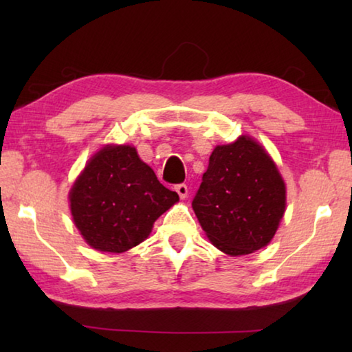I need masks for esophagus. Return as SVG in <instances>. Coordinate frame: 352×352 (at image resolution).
I'll return each instance as SVG.
<instances>
[{"instance_id": "obj_1", "label": "esophagus", "mask_w": 352, "mask_h": 352, "mask_svg": "<svg viewBox=\"0 0 352 352\" xmlns=\"http://www.w3.org/2000/svg\"><path fill=\"white\" fill-rule=\"evenodd\" d=\"M175 190H177V194L180 195V199H186V197H188V186H186V184H184V183L177 184Z\"/></svg>"}]
</instances>
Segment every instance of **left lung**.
Instances as JSON below:
<instances>
[{"mask_svg":"<svg viewBox=\"0 0 352 352\" xmlns=\"http://www.w3.org/2000/svg\"><path fill=\"white\" fill-rule=\"evenodd\" d=\"M192 208L214 247L230 256L250 254L275 236L285 184L265 148L243 135L214 148Z\"/></svg>","mask_w":352,"mask_h":352,"instance_id":"1","label":"left lung"}]
</instances>
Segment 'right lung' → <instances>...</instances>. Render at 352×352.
Instances as JSON below:
<instances>
[{"label":"right lung","instance_id":"add662e5","mask_svg":"<svg viewBox=\"0 0 352 352\" xmlns=\"http://www.w3.org/2000/svg\"><path fill=\"white\" fill-rule=\"evenodd\" d=\"M178 201L132 146L94 153L69 190L74 225L88 245L124 253L147 239L153 222Z\"/></svg>","mask_w":352,"mask_h":352}]
</instances>
